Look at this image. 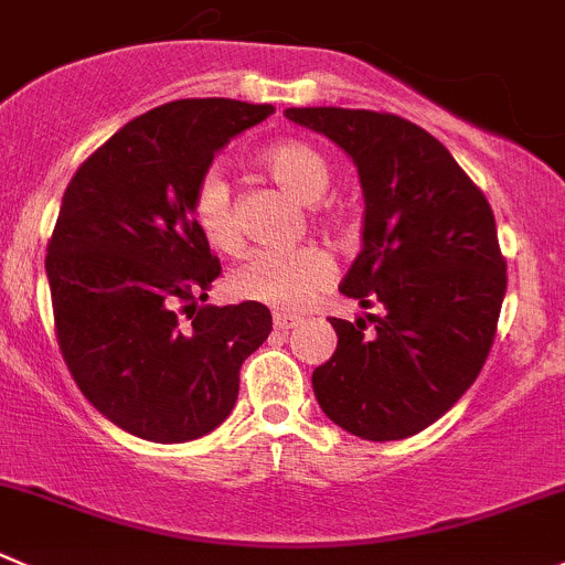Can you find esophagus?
I'll return each instance as SVG.
<instances>
[{"label":"esophagus","instance_id":"1","mask_svg":"<svg viewBox=\"0 0 565 565\" xmlns=\"http://www.w3.org/2000/svg\"><path fill=\"white\" fill-rule=\"evenodd\" d=\"M273 322H276L278 331H292V328H298L300 317L284 315V311H276V317H273Z\"/></svg>","mask_w":565,"mask_h":565}]
</instances>
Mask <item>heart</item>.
<instances>
[{
    "instance_id": "b5f03b06",
    "label": "heart",
    "mask_w": 565,
    "mask_h": 565,
    "mask_svg": "<svg viewBox=\"0 0 565 565\" xmlns=\"http://www.w3.org/2000/svg\"><path fill=\"white\" fill-rule=\"evenodd\" d=\"M262 166L284 190L315 204L331 184V168L315 146L303 140H278L262 151ZM190 212L195 226L217 248L237 243L232 188L217 168L201 173L195 182ZM333 276V265L320 248H256L228 270L226 287L234 298L256 300L273 309H303Z\"/></svg>"
}]
</instances>
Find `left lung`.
Instances as JSON below:
<instances>
[{"mask_svg": "<svg viewBox=\"0 0 565 565\" xmlns=\"http://www.w3.org/2000/svg\"><path fill=\"white\" fill-rule=\"evenodd\" d=\"M359 168L364 245L342 292L383 315L331 326L311 375L331 422L370 441L419 434L461 399L494 344L508 276L494 212L434 135L392 113L289 107ZM370 321L372 329L365 328Z\"/></svg>", "mask_w": 565, "mask_h": 565, "instance_id": "1", "label": "left lung"}]
</instances>
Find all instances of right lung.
<instances>
[{"mask_svg":"<svg viewBox=\"0 0 565 565\" xmlns=\"http://www.w3.org/2000/svg\"><path fill=\"white\" fill-rule=\"evenodd\" d=\"M270 113L234 98L162 104L65 188L46 254L60 353L93 408L137 439L182 445L215 430L237 403L239 366L273 331L256 300L195 306L221 262L190 212L217 151Z\"/></svg>","mask_w":565,"mask_h":565,"instance_id":"obj_1","label":"right lung"}]
</instances>
